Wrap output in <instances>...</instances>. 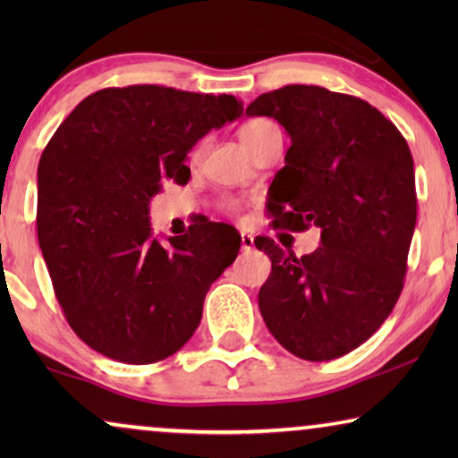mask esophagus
Returning a JSON list of instances; mask_svg holds the SVG:
<instances>
[{"label": "esophagus", "mask_w": 458, "mask_h": 458, "mask_svg": "<svg viewBox=\"0 0 458 458\" xmlns=\"http://www.w3.org/2000/svg\"><path fill=\"white\" fill-rule=\"evenodd\" d=\"M254 250V237L248 233H242V252H252Z\"/></svg>", "instance_id": "obj_1"}]
</instances>
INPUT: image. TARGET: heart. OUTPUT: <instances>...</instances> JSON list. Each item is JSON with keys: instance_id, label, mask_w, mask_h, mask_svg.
<instances>
[{"instance_id": "heart-1", "label": "heart", "mask_w": 458, "mask_h": 458, "mask_svg": "<svg viewBox=\"0 0 458 458\" xmlns=\"http://www.w3.org/2000/svg\"><path fill=\"white\" fill-rule=\"evenodd\" d=\"M275 131H279L277 124L268 121V118H252V121L243 123L240 127V140L248 149H252L256 143L265 140L268 133H275Z\"/></svg>"}]
</instances>
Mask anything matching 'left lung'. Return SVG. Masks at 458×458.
I'll list each match as a JSON object with an SVG mask.
<instances>
[{
  "label": "left lung",
  "instance_id": "8db88e82",
  "mask_svg": "<svg viewBox=\"0 0 458 458\" xmlns=\"http://www.w3.org/2000/svg\"><path fill=\"white\" fill-rule=\"evenodd\" d=\"M246 114L275 118L292 140L268 187L275 227L321 229L302 259L256 237L271 259L260 315L292 354L337 359L381 327L403 292L417 223L409 143L365 99L317 85L262 93Z\"/></svg>",
  "mask_w": 458,
  "mask_h": 458
}]
</instances>
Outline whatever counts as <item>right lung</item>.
Masks as SVG:
<instances>
[{
  "label": "right lung",
  "mask_w": 458,
  "mask_h": 458,
  "mask_svg": "<svg viewBox=\"0 0 458 458\" xmlns=\"http://www.w3.org/2000/svg\"><path fill=\"white\" fill-rule=\"evenodd\" d=\"M242 112L233 96L110 87L85 98L43 149L37 237L68 325L96 352L149 365L198 329L242 237L208 221L162 246L149 199L162 181L187 183L190 149Z\"/></svg>",
  "instance_id": "obj_1"
}]
</instances>
